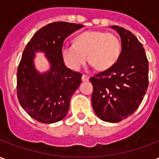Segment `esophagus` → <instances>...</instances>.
I'll list each match as a JSON object with an SVG mask.
<instances>
[{"label": "esophagus", "instance_id": "34e87169", "mask_svg": "<svg viewBox=\"0 0 159 159\" xmlns=\"http://www.w3.org/2000/svg\"><path fill=\"white\" fill-rule=\"evenodd\" d=\"M89 77L86 76V75H83L82 76V80H83V82H87V81H89Z\"/></svg>", "mask_w": 159, "mask_h": 159}]
</instances>
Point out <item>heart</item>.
Segmentation results:
<instances>
[{"label":"heart","instance_id":"heart-1","mask_svg":"<svg viewBox=\"0 0 159 159\" xmlns=\"http://www.w3.org/2000/svg\"><path fill=\"white\" fill-rule=\"evenodd\" d=\"M75 45H64L60 49L63 62L69 69L79 70L89 59L99 70L111 68L117 62L121 52V43L112 33L89 30L74 40Z\"/></svg>","mask_w":159,"mask_h":159}]
</instances>
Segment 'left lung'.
Returning <instances> with one entry per match:
<instances>
[{
	"label": "left lung",
	"mask_w": 159,
	"mask_h": 159,
	"mask_svg": "<svg viewBox=\"0 0 159 159\" xmlns=\"http://www.w3.org/2000/svg\"><path fill=\"white\" fill-rule=\"evenodd\" d=\"M121 38L117 62L89 81L93 88L92 106L98 117L118 123L137 110L148 87V60L143 45L129 30L111 26Z\"/></svg>",
	"instance_id": "obj_1"
}]
</instances>
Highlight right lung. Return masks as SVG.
Segmentation results:
<instances>
[{"label":"right lung","instance_id":"1","mask_svg":"<svg viewBox=\"0 0 159 159\" xmlns=\"http://www.w3.org/2000/svg\"><path fill=\"white\" fill-rule=\"evenodd\" d=\"M83 25L54 22L43 26L24 50L17 73V93L21 107L42 123H53L66 117L70 100L82 83V74L66 68L60 49L66 37ZM45 53L50 68L39 73L34 63L35 53Z\"/></svg>","mask_w":159,"mask_h":159}]
</instances>
